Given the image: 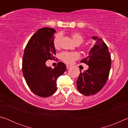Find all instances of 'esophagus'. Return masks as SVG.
<instances>
[{
	"label": "esophagus",
	"instance_id": "1",
	"mask_svg": "<svg viewBox=\"0 0 128 128\" xmlns=\"http://www.w3.org/2000/svg\"><path fill=\"white\" fill-rule=\"evenodd\" d=\"M66 69H70L71 68V66H69V65H66Z\"/></svg>",
	"mask_w": 128,
	"mask_h": 128
}]
</instances>
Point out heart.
I'll use <instances>...</instances> for the list:
<instances>
[{"label": "heart", "instance_id": "heart-1", "mask_svg": "<svg viewBox=\"0 0 128 128\" xmlns=\"http://www.w3.org/2000/svg\"><path fill=\"white\" fill-rule=\"evenodd\" d=\"M61 35L60 34H57L54 36L53 40V44L54 47L56 48H58L60 46V41L61 39ZM71 36L73 40L76 44H80L84 41V37L81 34L78 33H73L71 34ZM60 59L62 61L66 62L67 64H72V62L75 61L76 60L79 59L80 57V55L78 52H69L64 51L62 52L60 54Z\"/></svg>", "mask_w": 128, "mask_h": 128}]
</instances>
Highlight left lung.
I'll return each instance as SVG.
<instances>
[{
  "mask_svg": "<svg viewBox=\"0 0 128 128\" xmlns=\"http://www.w3.org/2000/svg\"><path fill=\"white\" fill-rule=\"evenodd\" d=\"M92 38L96 40L95 44L88 57L81 61L88 66V68L81 72L76 81L78 90L86 96L94 95L103 88L108 78L111 66L107 44L96 36Z\"/></svg>",
  "mask_w": 128,
  "mask_h": 128,
  "instance_id": "obj_1",
  "label": "left lung"
}]
</instances>
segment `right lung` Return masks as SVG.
Returning <instances> with one entry per match:
<instances>
[{"instance_id":"right-lung-1","label":"right lung","mask_w":128,"mask_h":128,"mask_svg":"<svg viewBox=\"0 0 128 128\" xmlns=\"http://www.w3.org/2000/svg\"><path fill=\"white\" fill-rule=\"evenodd\" d=\"M55 29L43 28L37 30L25 47L22 58V73L30 89L39 96L46 98L55 92L57 79L66 70V64L59 62L52 69L46 62L56 54L53 44Z\"/></svg>"}]
</instances>
